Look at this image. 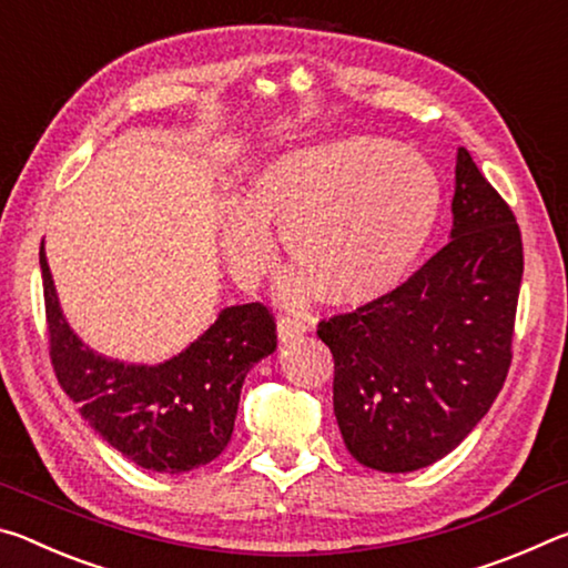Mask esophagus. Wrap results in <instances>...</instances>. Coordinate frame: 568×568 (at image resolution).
Instances as JSON below:
<instances>
[{
    "instance_id": "esophagus-1",
    "label": "esophagus",
    "mask_w": 568,
    "mask_h": 568,
    "mask_svg": "<svg viewBox=\"0 0 568 568\" xmlns=\"http://www.w3.org/2000/svg\"><path fill=\"white\" fill-rule=\"evenodd\" d=\"M306 329H310V322L300 317V314H282V317H278V322H276V332H278V339H282V342L302 337Z\"/></svg>"
}]
</instances>
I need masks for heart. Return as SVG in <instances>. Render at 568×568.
I'll return each instance as SVG.
<instances>
[{
	"label": "heart",
	"mask_w": 568,
	"mask_h": 568,
	"mask_svg": "<svg viewBox=\"0 0 568 568\" xmlns=\"http://www.w3.org/2000/svg\"><path fill=\"white\" fill-rule=\"evenodd\" d=\"M438 209V175L420 153L349 138L268 163L248 201L229 209L223 248L239 276L262 274L274 258V223L300 268L292 292L314 286L332 304H365L403 282Z\"/></svg>",
	"instance_id": "b5f03b06"
}]
</instances>
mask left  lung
I'll return each mask as SVG.
<instances>
[{
    "instance_id": "obj_1",
    "label": "left lung",
    "mask_w": 568,
    "mask_h": 568,
    "mask_svg": "<svg viewBox=\"0 0 568 568\" xmlns=\"http://www.w3.org/2000/svg\"><path fill=\"white\" fill-rule=\"evenodd\" d=\"M450 241L377 300L322 320L334 415L352 458L383 473L440 460L506 383L524 276L514 211L458 148Z\"/></svg>"
}]
</instances>
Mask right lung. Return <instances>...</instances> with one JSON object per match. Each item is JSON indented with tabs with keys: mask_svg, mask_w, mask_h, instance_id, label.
<instances>
[{
	"mask_svg": "<svg viewBox=\"0 0 568 568\" xmlns=\"http://www.w3.org/2000/svg\"><path fill=\"white\" fill-rule=\"evenodd\" d=\"M40 268L54 377L102 440L155 473L219 458L234 433L246 372L276 349L272 310L262 302L229 306L179 357L125 365L95 355L64 322L44 248Z\"/></svg>",
	"mask_w": 568,
	"mask_h": 568,
	"instance_id": "right-lung-1",
	"label": "right lung"
}]
</instances>
